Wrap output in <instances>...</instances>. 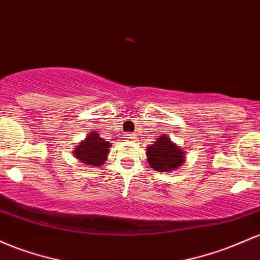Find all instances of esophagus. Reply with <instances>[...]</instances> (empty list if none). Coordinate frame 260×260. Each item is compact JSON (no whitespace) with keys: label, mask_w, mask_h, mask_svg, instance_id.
I'll use <instances>...</instances> for the list:
<instances>
[{"label":"esophagus","mask_w":260,"mask_h":260,"mask_svg":"<svg viewBox=\"0 0 260 260\" xmlns=\"http://www.w3.org/2000/svg\"><path fill=\"white\" fill-rule=\"evenodd\" d=\"M126 136H127L126 139H129V140H130V139H134V135H133V134H127Z\"/></svg>","instance_id":"obj_1"}]
</instances>
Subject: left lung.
Here are the masks:
<instances>
[{
  "mask_svg": "<svg viewBox=\"0 0 260 260\" xmlns=\"http://www.w3.org/2000/svg\"><path fill=\"white\" fill-rule=\"evenodd\" d=\"M186 151L173 142L168 135L159 136L146 148V157L151 168L157 172L176 171L185 162Z\"/></svg>",
  "mask_w": 260,
  "mask_h": 260,
  "instance_id": "left-lung-1",
  "label": "left lung"
}]
</instances>
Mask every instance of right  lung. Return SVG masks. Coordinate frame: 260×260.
<instances>
[{
  "label": "right lung",
  "instance_id": "1",
  "mask_svg": "<svg viewBox=\"0 0 260 260\" xmlns=\"http://www.w3.org/2000/svg\"><path fill=\"white\" fill-rule=\"evenodd\" d=\"M110 146L112 144L101 138L97 131H92L83 141L75 146L72 153L80 163H84L89 167H101L107 161Z\"/></svg>",
  "mask_w": 260,
  "mask_h": 260
}]
</instances>
